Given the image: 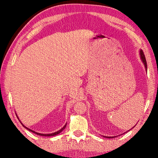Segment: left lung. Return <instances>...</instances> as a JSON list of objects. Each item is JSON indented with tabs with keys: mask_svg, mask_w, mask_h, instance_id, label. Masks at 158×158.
Wrapping results in <instances>:
<instances>
[{
	"mask_svg": "<svg viewBox=\"0 0 158 158\" xmlns=\"http://www.w3.org/2000/svg\"><path fill=\"white\" fill-rule=\"evenodd\" d=\"M139 54H140V57H141V59L142 60V62H143V63L144 64V67H145V69L146 70H148V66H147V62H146V59H145V57H144V52L143 51L140 50L139 51ZM126 133V132H125ZM104 137H107V138H113L114 137H106V136H104Z\"/></svg>",
	"mask_w": 158,
	"mask_h": 158,
	"instance_id": "left-lung-1",
	"label": "left lung"
}]
</instances>
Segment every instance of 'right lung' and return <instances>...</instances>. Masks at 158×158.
<instances>
[{
    "label": "right lung",
    "instance_id": "add662e5",
    "mask_svg": "<svg viewBox=\"0 0 158 158\" xmlns=\"http://www.w3.org/2000/svg\"><path fill=\"white\" fill-rule=\"evenodd\" d=\"M21 124L23 125V127H25V128H27V129H29V131H32V132H34V133H35V134H36V135H40V136H45V137H51V136H55V135H58V134H60V132H61L62 131H63V129L65 128V127H66V125L67 124H65L64 125V126L62 127V128L61 129H60L59 131H56V132H54V133H52V134H41V133H38V132H36V131H33V130H31V129H29V128H27V127H26L24 125H23L22 123H21Z\"/></svg>",
    "mask_w": 158,
    "mask_h": 158
}]
</instances>
